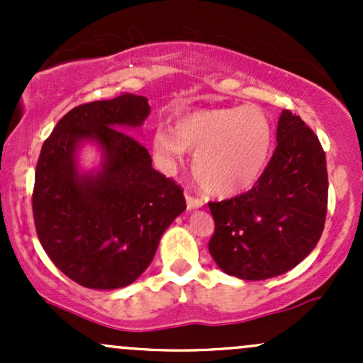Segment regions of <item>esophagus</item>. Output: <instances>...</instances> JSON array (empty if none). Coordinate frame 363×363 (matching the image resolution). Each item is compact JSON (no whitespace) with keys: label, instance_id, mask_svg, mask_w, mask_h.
I'll return each instance as SVG.
<instances>
[{"label":"esophagus","instance_id":"esophagus-1","mask_svg":"<svg viewBox=\"0 0 363 363\" xmlns=\"http://www.w3.org/2000/svg\"><path fill=\"white\" fill-rule=\"evenodd\" d=\"M186 205H187V210H194V208H201V206H203V199H201V198H196V196L186 194Z\"/></svg>","mask_w":363,"mask_h":363}]
</instances>
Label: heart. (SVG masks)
<instances>
[{
    "label": "heart",
    "instance_id": "obj_1",
    "mask_svg": "<svg viewBox=\"0 0 363 363\" xmlns=\"http://www.w3.org/2000/svg\"><path fill=\"white\" fill-rule=\"evenodd\" d=\"M273 148L272 121L252 106L199 109L179 116L172 131L158 128L152 150L170 170L194 153L193 174L206 193L234 196L251 187Z\"/></svg>",
    "mask_w": 363,
    "mask_h": 363
}]
</instances>
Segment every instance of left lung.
<instances>
[{
	"mask_svg": "<svg viewBox=\"0 0 363 363\" xmlns=\"http://www.w3.org/2000/svg\"><path fill=\"white\" fill-rule=\"evenodd\" d=\"M277 143L251 191L210 203L215 234L208 249L222 272L240 280H268L295 268L324 230L328 170L318 136L283 111Z\"/></svg>",
	"mask_w": 363,
	"mask_h": 363,
	"instance_id": "left-lung-1",
	"label": "left lung"
}]
</instances>
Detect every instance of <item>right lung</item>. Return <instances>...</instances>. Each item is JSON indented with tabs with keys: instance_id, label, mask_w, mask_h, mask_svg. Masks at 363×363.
Instances as JSON below:
<instances>
[{
	"instance_id": "1",
	"label": "right lung",
	"mask_w": 363,
	"mask_h": 363,
	"mask_svg": "<svg viewBox=\"0 0 363 363\" xmlns=\"http://www.w3.org/2000/svg\"><path fill=\"white\" fill-rule=\"evenodd\" d=\"M148 114V99L135 94L83 104L62 116L40 150L32 194L37 235L54 264L86 289L138 280L186 210L181 187L152 167L148 150L129 135ZM85 144L101 150L99 169H79Z\"/></svg>"
}]
</instances>
